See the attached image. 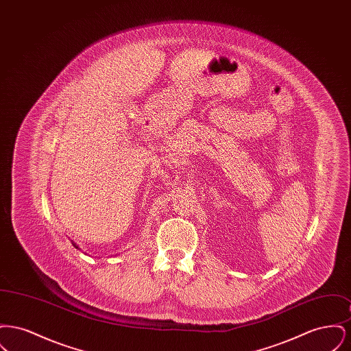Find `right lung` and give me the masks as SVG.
Segmentation results:
<instances>
[{
  "mask_svg": "<svg viewBox=\"0 0 351 351\" xmlns=\"http://www.w3.org/2000/svg\"><path fill=\"white\" fill-rule=\"evenodd\" d=\"M73 246H75V247H77V246H76V243H73Z\"/></svg>",
  "mask_w": 351,
  "mask_h": 351,
  "instance_id": "add662e5",
  "label": "right lung"
}]
</instances>
